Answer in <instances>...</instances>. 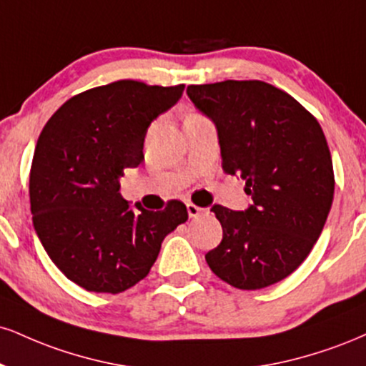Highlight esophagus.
<instances>
[{"mask_svg":"<svg viewBox=\"0 0 366 366\" xmlns=\"http://www.w3.org/2000/svg\"><path fill=\"white\" fill-rule=\"evenodd\" d=\"M204 208H201V206H197V204H194V202H187V213H189V217L191 218H197V217H201L202 213H204Z\"/></svg>","mask_w":366,"mask_h":366,"instance_id":"1","label":"esophagus"}]
</instances>
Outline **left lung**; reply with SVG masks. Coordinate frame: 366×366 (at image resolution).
Wrapping results in <instances>:
<instances>
[{
	"label": "left lung",
	"mask_w": 366,
	"mask_h": 366,
	"mask_svg": "<svg viewBox=\"0 0 366 366\" xmlns=\"http://www.w3.org/2000/svg\"><path fill=\"white\" fill-rule=\"evenodd\" d=\"M187 95L217 124L223 172L240 175L252 197L245 211L211 208L223 239L206 262L239 290L278 283L310 254L332 204L322 127L292 95L261 80L189 85Z\"/></svg>",
	"instance_id": "obj_1"
}]
</instances>
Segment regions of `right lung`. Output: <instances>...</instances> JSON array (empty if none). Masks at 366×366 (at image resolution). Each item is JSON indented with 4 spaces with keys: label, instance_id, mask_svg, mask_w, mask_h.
Here are the masks:
<instances>
[{
    "label": "right lung",
    "instance_id": "add662e5",
    "mask_svg": "<svg viewBox=\"0 0 366 366\" xmlns=\"http://www.w3.org/2000/svg\"><path fill=\"white\" fill-rule=\"evenodd\" d=\"M184 85L119 80L71 97L35 144L29 194L34 228L52 262L88 292L121 293L147 278L162 242L187 219L182 201L131 206L119 179L138 167L149 122Z\"/></svg>",
    "mask_w": 366,
    "mask_h": 366
}]
</instances>
